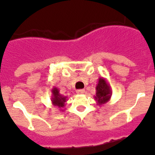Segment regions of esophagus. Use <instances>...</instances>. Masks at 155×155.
Returning <instances> with one entry per match:
<instances>
[{"label": "esophagus", "mask_w": 155, "mask_h": 155, "mask_svg": "<svg viewBox=\"0 0 155 155\" xmlns=\"http://www.w3.org/2000/svg\"><path fill=\"white\" fill-rule=\"evenodd\" d=\"M77 94H84V89H79V90H77Z\"/></svg>", "instance_id": "34e87169"}]
</instances>
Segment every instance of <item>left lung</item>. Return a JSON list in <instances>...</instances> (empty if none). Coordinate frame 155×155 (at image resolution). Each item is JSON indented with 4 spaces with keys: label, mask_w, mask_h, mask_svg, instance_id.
I'll return each instance as SVG.
<instances>
[{
    "label": "left lung",
    "mask_w": 155,
    "mask_h": 155,
    "mask_svg": "<svg viewBox=\"0 0 155 155\" xmlns=\"http://www.w3.org/2000/svg\"><path fill=\"white\" fill-rule=\"evenodd\" d=\"M111 96L112 91L110 87L105 79L100 78L96 86V94L94 95V100H96L98 105H101L106 103L110 99Z\"/></svg>",
    "instance_id": "8db88e82"
}]
</instances>
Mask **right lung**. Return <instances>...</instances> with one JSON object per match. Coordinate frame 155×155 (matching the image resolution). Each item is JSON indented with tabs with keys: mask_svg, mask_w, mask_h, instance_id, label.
Returning a JSON list of instances; mask_svg holds the SVG:
<instances>
[{
	"mask_svg": "<svg viewBox=\"0 0 155 155\" xmlns=\"http://www.w3.org/2000/svg\"><path fill=\"white\" fill-rule=\"evenodd\" d=\"M52 93H53L52 94L53 95H52L51 101L53 105L57 106L60 109L64 108L65 102H67V97L63 96L62 94H60V91L57 87H53L52 89ZM62 111H64V109H62Z\"/></svg>",
	"mask_w": 155,
	"mask_h": 155,
	"instance_id": "obj_1",
	"label": "right lung"
}]
</instances>
